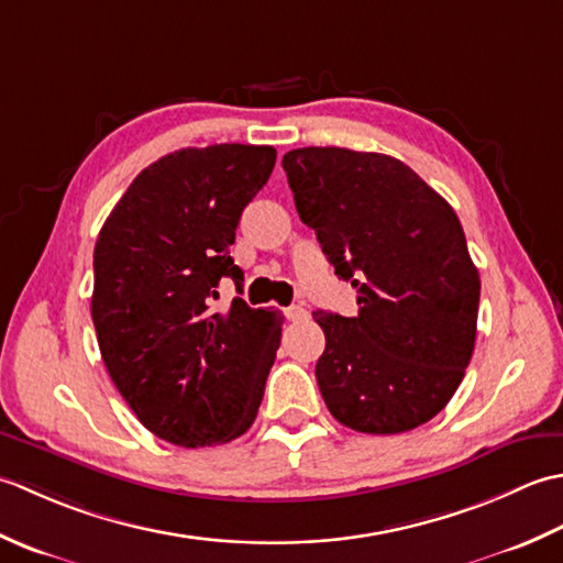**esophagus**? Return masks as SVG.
I'll use <instances>...</instances> for the list:
<instances>
[{
    "label": "esophagus",
    "instance_id": "34e87169",
    "mask_svg": "<svg viewBox=\"0 0 563 563\" xmlns=\"http://www.w3.org/2000/svg\"><path fill=\"white\" fill-rule=\"evenodd\" d=\"M306 313L308 311L301 303H294V306L286 308V318H289V320H301V318H306Z\"/></svg>",
    "mask_w": 563,
    "mask_h": 563
}]
</instances>
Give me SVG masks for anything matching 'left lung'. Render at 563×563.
<instances>
[{
  "mask_svg": "<svg viewBox=\"0 0 563 563\" xmlns=\"http://www.w3.org/2000/svg\"><path fill=\"white\" fill-rule=\"evenodd\" d=\"M284 172L357 316L316 313L318 388L332 418L398 434L450 404L474 354L481 279L454 209L400 159L298 147Z\"/></svg>",
  "mask_w": 563,
  "mask_h": 563,
  "instance_id": "left-lung-1",
  "label": "left lung"
}]
</instances>
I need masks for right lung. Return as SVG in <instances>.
<instances>
[{
	"label": "right lung",
	"mask_w": 563,
	"mask_h": 563,
	"mask_svg": "<svg viewBox=\"0 0 563 563\" xmlns=\"http://www.w3.org/2000/svg\"><path fill=\"white\" fill-rule=\"evenodd\" d=\"M277 163L269 145L181 147L137 175L95 245V320L111 382L159 440L231 442L257 418L282 338V313L216 286L243 269L235 228Z\"/></svg>",
	"instance_id": "add662e5"
}]
</instances>
